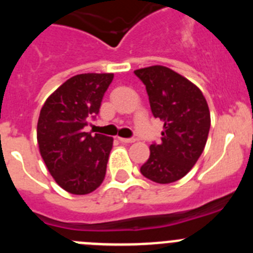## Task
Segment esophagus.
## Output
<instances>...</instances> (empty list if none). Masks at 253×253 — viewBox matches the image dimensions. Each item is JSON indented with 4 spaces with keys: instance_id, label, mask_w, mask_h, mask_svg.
<instances>
[{
    "instance_id": "esophagus-1",
    "label": "esophagus",
    "mask_w": 253,
    "mask_h": 253,
    "mask_svg": "<svg viewBox=\"0 0 253 253\" xmlns=\"http://www.w3.org/2000/svg\"><path fill=\"white\" fill-rule=\"evenodd\" d=\"M119 140L122 143H134L135 142V139H134V138H120L119 137Z\"/></svg>"
}]
</instances>
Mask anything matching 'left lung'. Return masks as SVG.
I'll use <instances>...</instances> for the list:
<instances>
[{
    "instance_id": "obj_1",
    "label": "left lung",
    "mask_w": 253,
    "mask_h": 253,
    "mask_svg": "<svg viewBox=\"0 0 253 253\" xmlns=\"http://www.w3.org/2000/svg\"><path fill=\"white\" fill-rule=\"evenodd\" d=\"M134 73L146 86L153 116L165 123L161 143H152L140 172L157 184H171L184 177L204 151L210 129L207 100L199 87L167 67Z\"/></svg>"
}]
</instances>
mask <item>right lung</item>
<instances>
[{"mask_svg":"<svg viewBox=\"0 0 253 253\" xmlns=\"http://www.w3.org/2000/svg\"><path fill=\"white\" fill-rule=\"evenodd\" d=\"M113 73L73 76L40 110L37 137L45 166L58 185L75 195L92 193L105 178L113 138L84 131L99 114Z\"/></svg>","mask_w":253,"mask_h":253,"instance_id":"add662e5","label":"right lung"}]
</instances>
